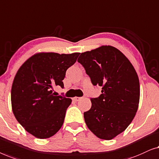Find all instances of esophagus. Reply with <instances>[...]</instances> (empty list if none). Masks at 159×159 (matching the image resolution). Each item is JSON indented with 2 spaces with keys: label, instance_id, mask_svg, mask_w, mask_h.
Segmentation results:
<instances>
[{
  "label": "esophagus",
  "instance_id": "esophagus-1",
  "mask_svg": "<svg viewBox=\"0 0 159 159\" xmlns=\"http://www.w3.org/2000/svg\"><path fill=\"white\" fill-rule=\"evenodd\" d=\"M80 99H81V97H76L73 98V101H75V102H79Z\"/></svg>",
  "mask_w": 159,
  "mask_h": 159
}]
</instances>
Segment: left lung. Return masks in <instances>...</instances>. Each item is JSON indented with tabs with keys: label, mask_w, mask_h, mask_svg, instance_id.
Listing matches in <instances>:
<instances>
[{
	"label": "left lung",
	"mask_w": 159,
	"mask_h": 159,
	"mask_svg": "<svg viewBox=\"0 0 159 159\" xmlns=\"http://www.w3.org/2000/svg\"><path fill=\"white\" fill-rule=\"evenodd\" d=\"M78 62L93 86L102 87V94L91 98V109L84 113L87 127L99 138L112 139L129 126L137 112V73L119 50L109 45L81 53Z\"/></svg>",
	"instance_id": "8db88e82"
}]
</instances>
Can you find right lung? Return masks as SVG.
Segmentation results:
<instances>
[{
	"label": "right lung",
	"mask_w": 159,
	"mask_h": 159,
	"mask_svg": "<svg viewBox=\"0 0 159 159\" xmlns=\"http://www.w3.org/2000/svg\"><path fill=\"white\" fill-rule=\"evenodd\" d=\"M79 55L37 53L18 70L11 88L12 110L17 121L34 137L48 138L61 128L72 100L55 95L52 89L64 88L67 69Z\"/></svg>",
	"instance_id": "obj_1"
}]
</instances>
